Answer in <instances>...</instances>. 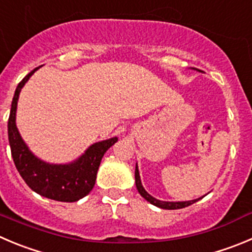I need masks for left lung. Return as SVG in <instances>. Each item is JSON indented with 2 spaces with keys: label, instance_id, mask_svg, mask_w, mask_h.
Listing matches in <instances>:
<instances>
[{
  "label": "left lung",
  "instance_id": "1",
  "mask_svg": "<svg viewBox=\"0 0 252 252\" xmlns=\"http://www.w3.org/2000/svg\"><path fill=\"white\" fill-rule=\"evenodd\" d=\"M135 185H137V189L138 191H139V194L144 197L145 200L149 201V203L153 204V205L158 206V208L168 209V210H175V209L187 208V206L191 205V204L196 203L197 200L203 199V197H199V199H195V200H190V201H161V200H158V199H155V197H153L152 195L148 194V192L145 191L144 188H143L142 182H140L138 165H135ZM204 196H205V195H204Z\"/></svg>",
  "mask_w": 252,
  "mask_h": 252
}]
</instances>
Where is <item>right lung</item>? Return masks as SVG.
<instances>
[{"label":"right lung","mask_w":252,"mask_h":252,"mask_svg":"<svg viewBox=\"0 0 252 252\" xmlns=\"http://www.w3.org/2000/svg\"><path fill=\"white\" fill-rule=\"evenodd\" d=\"M38 68H34L18 83L13 95L8 118L11 154L22 179L37 194L64 203L78 201L93 189L103 155L118 138L114 137L94 143L83 155L69 164H49L32 154L16 126V110L21 89Z\"/></svg>","instance_id":"obj_1"}]
</instances>
